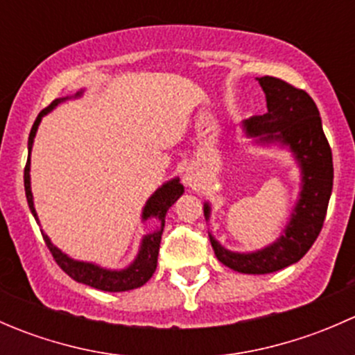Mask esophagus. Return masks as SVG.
Masks as SVG:
<instances>
[{"label":"esophagus","mask_w":355,"mask_h":355,"mask_svg":"<svg viewBox=\"0 0 355 355\" xmlns=\"http://www.w3.org/2000/svg\"><path fill=\"white\" fill-rule=\"evenodd\" d=\"M185 180H187L189 185H194V175H192V171H187V177H185Z\"/></svg>","instance_id":"esophagus-1"}]
</instances>
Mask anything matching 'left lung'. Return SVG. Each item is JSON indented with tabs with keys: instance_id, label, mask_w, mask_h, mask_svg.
I'll return each mask as SVG.
<instances>
[{
	"instance_id": "8db88e82",
	"label": "left lung",
	"mask_w": 355,
	"mask_h": 355,
	"mask_svg": "<svg viewBox=\"0 0 355 355\" xmlns=\"http://www.w3.org/2000/svg\"><path fill=\"white\" fill-rule=\"evenodd\" d=\"M266 94L268 113L244 121L250 137L287 144L302 168V192L285 234L275 244L250 254L230 252L209 235L218 261L247 275H266L302 259L323 228L333 189L331 148L316 103L302 89L277 77L257 78ZM209 216V206H204Z\"/></svg>"
}]
</instances>
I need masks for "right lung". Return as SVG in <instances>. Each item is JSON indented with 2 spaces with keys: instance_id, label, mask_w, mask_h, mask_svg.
Returning a JSON list of instances; mask_svg holds the SVG:
<instances>
[{
  "instance_id": "right-lung-1",
  "label": "right lung",
  "mask_w": 355,
  "mask_h": 355,
  "mask_svg": "<svg viewBox=\"0 0 355 355\" xmlns=\"http://www.w3.org/2000/svg\"><path fill=\"white\" fill-rule=\"evenodd\" d=\"M75 96H80V92H77ZM63 99H55L48 108H44L37 114L34 125H32L31 135H28V157H27V164H25L24 168V187H25V196H27L28 207H31L35 220H37V213H35L34 209V200H32V192H31V175H28V171H31L32 142H34L35 132H37L41 118L55 108L58 103H62ZM182 194H184V185H180L178 178H175V180L168 182V184H164L163 187L157 189L155 194L149 198L148 202H146L142 218H144V220H148V218H157V220L161 221V228L159 230H156L155 234L146 235L144 241H142L141 250H139L137 259H135L127 270L110 271V270H103V268L99 266H94V264L82 263V261H73L70 259L67 254H63L58 247L53 245L51 241L48 239V235L42 234V239H44L46 245H48L49 252H51L53 257H55L56 264L65 271L68 277L73 278V280L78 282V284H85L92 288L105 290V292H125V290L142 287V285H144L156 271L157 252H159L161 234H163L166 211L170 209L171 204L180 198Z\"/></svg>"
}]
</instances>
